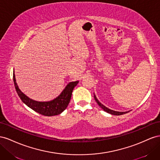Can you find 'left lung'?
Wrapping results in <instances>:
<instances>
[{"mask_svg": "<svg viewBox=\"0 0 160 160\" xmlns=\"http://www.w3.org/2000/svg\"><path fill=\"white\" fill-rule=\"evenodd\" d=\"M94 99L96 100V102H97V104H98V106H100V108H101L104 111H105V112H107L108 113H110L111 115H123V114L127 113V112H129L130 111H125V112H119V111H115L111 110V109L108 108L106 107L104 105H103L102 103H100L99 102V100L97 99V97H96V95H95L94 93Z\"/></svg>", "mask_w": 160, "mask_h": 160, "instance_id": "obj_1", "label": "left lung"}]
</instances>
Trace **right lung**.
<instances>
[{
  "label": "right lung",
  "instance_id": "add662e5",
  "mask_svg": "<svg viewBox=\"0 0 160 160\" xmlns=\"http://www.w3.org/2000/svg\"><path fill=\"white\" fill-rule=\"evenodd\" d=\"M13 81H14L17 92L22 102L25 103L27 107L31 108L32 110L41 114V115L48 117L60 115L65 110L70 101L73 90L79 82V81L70 82L56 98L49 100V101L42 102L37 101V100L29 98L19 88V86L16 82L15 71L13 72Z\"/></svg>",
  "mask_w": 160,
  "mask_h": 160
}]
</instances>
